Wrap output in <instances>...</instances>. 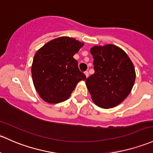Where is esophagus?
<instances>
[{
  "label": "esophagus",
  "mask_w": 153,
  "mask_h": 153,
  "mask_svg": "<svg viewBox=\"0 0 153 153\" xmlns=\"http://www.w3.org/2000/svg\"><path fill=\"white\" fill-rule=\"evenodd\" d=\"M84 74H85V75H86V78H88V77H89V72H88V71H85L84 72Z\"/></svg>",
  "instance_id": "1"
}]
</instances>
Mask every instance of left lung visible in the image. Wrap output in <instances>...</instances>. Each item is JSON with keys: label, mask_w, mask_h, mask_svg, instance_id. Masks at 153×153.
I'll return each mask as SVG.
<instances>
[{"label": "left lung", "mask_w": 153, "mask_h": 153, "mask_svg": "<svg viewBox=\"0 0 153 153\" xmlns=\"http://www.w3.org/2000/svg\"><path fill=\"white\" fill-rule=\"evenodd\" d=\"M94 73L86 79L93 102L102 108H114L131 93L136 80L133 64L126 53L114 45L94 46Z\"/></svg>", "instance_id": "1"}]
</instances>
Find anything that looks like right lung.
<instances>
[{"label": "right lung", "mask_w": 153, "mask_h": 153, "mask_svg": "<svg viewBox=\"0 0 153 153\" xmlns=\"http://www.w3.org/2000/svg\"><path fill=\"white\" fill-rule=\"evenodd\" d=\"M83 45L74 38L62 36L36 51L31 75L35 89L43 100L53 104L67 100L78 82L86 80L73 58Z\"/></svg>", "instance_id": "add662e5"}]
</instances>
